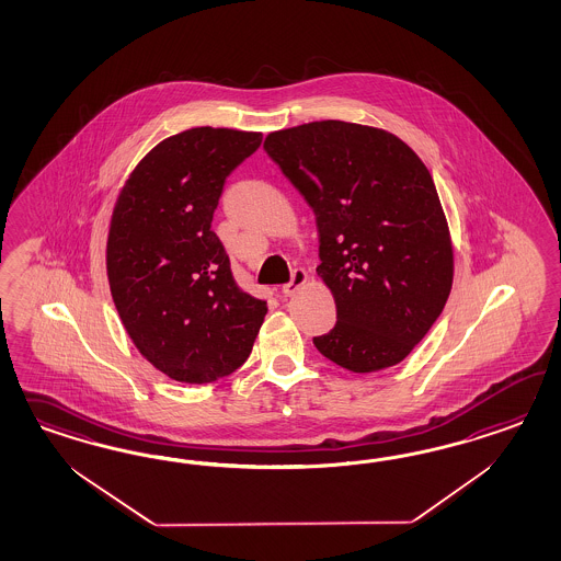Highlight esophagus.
Segmentation results:
<instances>
[{
    "instance_id": "1",
    "label": "esophagus",
    "mask_w": 561,
    "mask_h": 561,
    "mask_svg": "<svg viewBox=\"0 0 561 561\" xmlns=\"http://www.w3.org/2000/svg\"><path fill=\"white\" fill-rule=\"evenodd\" d=\"M306 284H308V273L305 270H294L291 272V279H289V284L282 288V294L284 296H294L298 289L305 288Z\"/></svg>"
}]
</instances>
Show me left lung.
<instances>
[{"label": "left lung", "instance_id": "left-lung-1", "mask_svg": "<svg viewBox=\"0 0 561 561\" xmlns=\"http://www.w3.org/2000/svg\"><path fill=\"white\" fill-rule=\"evenodd\" d=\"M263 148L317 218V273L337 306L317 350L359 374L403 362L453 288V242L430 170L399 137L345 121L273 131Z\"/></svg>", "mask_w": 561, "mask_h": 561}]
</instances>
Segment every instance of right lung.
<instances>
[{
	"label": "right lung",
	"mask_w": 561,
	"mask_h": 561,
	"mask_svg": "<svg viewBox=\"0 0 561 561\" xmlns=\"http://www.w3.org/2000/svg\"><path fill=\"white\" fill-rule=\"evenodd\" d=\"M263 136L193 127L146 153L113 209L106 275L139 354L172 380L214 382L253 350L267 302L238 288L211 230L226 176Z\"/></svg>",
	"instance_id": "add662e5"
}]
</instances>
